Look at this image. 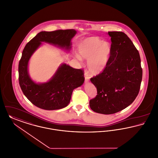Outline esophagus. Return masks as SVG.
<instances>
[{
    "mask_svg": "<svg viewBox=\"0 0 158 158\" xmlns=\"http://www.w3.org/2000/svg\"><path fill=\"white\" fill-rule=\"evenodd\" d=\"M89 79V77L88 76V73H86V72L85 73V82H88Z\"/></svg>",
    "mask_w": 158,
    "mask_h": 158,
    "instance_id": "obj_1",
    "label": "esophagus"
}]
</instances>
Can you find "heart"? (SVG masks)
I'll return each instance as SVG.
<instances>
[{"label":"heart","mask_w":158,"mask_h":158,"mask_svg":"<svg viewBox=\"0 0 158 158\" xmlns=\"http://www.w3.org/2000/svg\"><path fill=\"white\" fill-rule=\"evenodd\" d=\"M78 51L83 58L88 59V67L91 74L102 72L107 65L112 51L111 44L103 42L99 37L93 36L85 39L78 46ZM79 60L81 56H76Z\"/></svg>","instance_id":"heart-1"}]
</instances>
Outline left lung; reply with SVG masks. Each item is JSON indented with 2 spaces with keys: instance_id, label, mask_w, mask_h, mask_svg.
Instances as JSON below:
<instances>
[{
  "instance_id": "8db88e82",
  "label": "left lung",
  "mask_w": 158,
  "mask_h": 158,
  "mask_svg": "<svg viewBox=\"0 0 158 158\" xmlns=\"http://www.w3.org/2000/svg\"><path fill=\"white\" fill-rule=\"evenodd\" d=\"M112 51L104 70L91 78L97 95L90 100L93 111L110 114L121 111L135 100L139 93L143 70L139 51L121 31H109Z\"/></svg>"
}]
</instances>
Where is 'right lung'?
Returning <instances> with one entry per match:
<instances>
[{"mask_svg":"<svg viewBox=\"0 0 158 158\" xmlns=\"http://www.w3.org/2000/svg\"><path fill=\"white\" fill-rule=\"evenodd\" d=\"M76 33L73 29L41 31L24 47L19 62V84L24 95L37 107L48 110L65 107L70 102L73 89L84 83V70L65 64L61 65L54 77L45 84L33 82L27 71L28 60L41 42L69 49L70 48V40Z\"/></svg>","mask_w":158,"mask_h":158,"instance_id":"add662e5","label":"right lung"}]
</instances>
